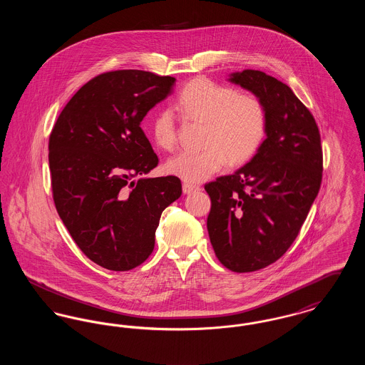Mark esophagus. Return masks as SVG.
Instances as JSON below:
<instances>
[{
	"instance_id": "obj_1",
	"label": "esophagus",
	"mask_w": 365,
	"mask_h": 365,
	"mask_svg": "<svg viewBox=\"0 0 365 365\" xmlns=\"http://www.w3.org/2000/svg\"><path fill=\"white\" fill-rule=\"evenodd\" d=\"M182 189H183L185 194H191L194 191L200 190V186H195V185H191V183H183Z\"/></svg>"
}]
</instances>
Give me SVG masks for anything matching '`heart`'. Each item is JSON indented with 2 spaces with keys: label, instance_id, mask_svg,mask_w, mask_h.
Returning <instances> with one entry per match:
<instances>
[{
  "label": "heart",
  "instance_id": "1",
  "mask_svg": "<svg viewBox=\"0 0 365 365\" xmlns=\"http://www.w3.org/2000/svg\"><path fill=\"white\" fill-rule=\"evenodd\" d=\"M175 109L185 118L207 123L205 145L201 152L183 150L168 158L165 171L186 182L200 183L226 164H242L260 148L267 130V112L260 98L240 94L232 87L217 85L205 78L191 81L179 93ZM158 148L171 150L178 131L170 110H160L150 123Z\"/></svg>",
  "mask_w": 365,
  "mask_h": 365
}]
</instances>
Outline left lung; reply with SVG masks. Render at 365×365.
Masks as SVG:
<instances>
[{
  "instance_id": "8db88e82",
  "label": "left lung",
  "mask_w": 365,
  "mask_h": 365,
  "mask_svg": "<svg viewBox=\"0 0 365 365\" xmlns=\"http://www.w3.org/2000/svg\"><path fill=\"white\" fill-rule=\"evenodd\" d=\"M228 81L259 97L267 112L257 153L205 185L215 255L242 274L275 262L294 242L322 185L323 152L312 113L290 87L256 70L234 72Z\"/></svg>"
}]
</instances>
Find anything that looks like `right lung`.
<instances>
[{"instance_id":"1","label":"right lung","mask_w":365,"mask_h":365,"mask_svg":"<svg viewBox=\"0 0 365 365\" xmlns=\"http://www.w3.org/2000/svg\"><path fill=\"white\" fill-rule=\"evenodd\" d=\"M173 76L105 72L64 106L49 138L53 201L72 240L110 271H130L155 249L163 210L182 194L176 176L142 178L158 157L140 128L171 94Z\"/></svg>"}]
</instances>
